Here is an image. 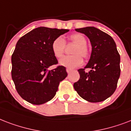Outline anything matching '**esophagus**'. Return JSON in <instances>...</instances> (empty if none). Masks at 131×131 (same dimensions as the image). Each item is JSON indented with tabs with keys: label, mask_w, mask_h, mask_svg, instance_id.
Segmentation results:
<instances>
[{
	"label": "esophagus",
	"mask_w": 131,
	"mask_h": 131,
	"mask_svg": "<svg viewBox=\"0 0 131 131\" xmlns=\"http://www.w3.org/2000/svg\"><path fill=\"white\" fill-rule=\"evenodd\" d=\"M72 70L71 69H69V68H67L66 69V72L68 73V74H69V73H70L71 72H72Z\"/></svg>",
	"instance_id": "obj_1"
}]
</instances>
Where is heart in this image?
<instances>
[{
  "label": "heart",
  "mask_w": 131,
  "mask_h": 131,
  "mask_svg": "<svg viewBox=\"0 0 131 131\" xmlns=\"http://www.w3.org/2000/svg\"><path fill=\"white\" fill-rule=\"evenodd\" d=\"M68 42L74 43L72 50L74 54L63 57L59 60V64L68 68H74L79 66L83 63V58H88L90 55V49L88 48L87 39L81 33H74L68 38ZM66 48V41L62 37H57L52 43V52L55 57L59 58L62 56Z\"/></svg>",
  "instance_id": "heart-1"
}]
</instances>
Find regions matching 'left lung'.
<instances>
[{
	"mask_svg": "<svg viewBox=\"0 0 131 131\" xmlns=\"http://www.w3.org/2000/svg\"><path fill=\"white\" fill-rule=\"evenodd\" d=\"M75 30L88 36L92 50L85 68L78 70L80 79L74 83V88L88 102H102L114 93L120 75V56L116 44L110 35L95 27ZM85 68L92 70L86 73Z\"/></svg>",
	"mask_w": 131,
	"mask_h": 131,
	"instance_id": "8db88e82",
	"label": "left lung"
}]
</instances>
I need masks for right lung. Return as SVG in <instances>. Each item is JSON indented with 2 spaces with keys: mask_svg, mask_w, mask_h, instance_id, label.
<instances>
[{
  "mask_svg": "<svg viewBox=\"0 0 131 131\" xmlns=\"http://www.w3.org/2000/svg\"><path fill=\"white\" fill-rule=\"evenodd\" d=\"M68 29L38 27L20 37L12 56V77L17 92L24 100L41 104L53 98L61 81L68 76L66 69L59 66L52 52L54 39Z\"/></svg>",
  "mask_w": 131,
  "mask_h": 131,
  "instance_id": "add662e5",
  "label": "right lung"
}]
</instances>
